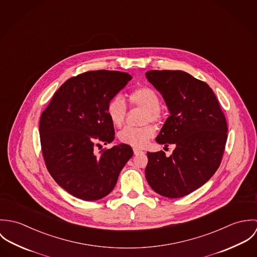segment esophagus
Returning a JSON list of instances; mask_svg holds the SVG:
<instances>
[{
    "label": "esophagus",
    "instance_id": "esophagus-1",
    "mask_svg": "<svg viewBox=\"0 0 257 257\" xmlns=\"http://www.w3.org/2000/svg\"><path fill=\"white\" fill-rule=\"evenodd\" d=\"M144 151L143 150H141L140 148H134V153L136 154V155H138V154H140V153H143Z\"/></svg>",
    "mask_w": 257,
    "mask_h": 257
}]
</instances>
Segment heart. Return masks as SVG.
<instances>
[{
	"label": "heart",
	"instance_id": "obj_1",
	"mask_svg": "<svg viewBox=\"0 0 257 257\" xmlns=\"http://www.w3.org/2000/svg\"><path fill=\"white\" fill-rule=\"evenodd\" d=\"M130 103L133 106H137L146 110L145 122H159L162 117L160 110V101L158 95L154 90L148 87H141L128 95ZM107 112L110 121L115 126H120L125 117L126 106L121 98L114 97L110 100L107 106ZM156 133L155 127L152 124H147L142 127H124L118 133V140L124 145L131 147H143L148 141L154 138Z\"/></svg>",
	"mask_w": 257,
	"mask_h": 257
}]
</instances>
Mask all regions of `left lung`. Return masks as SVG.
<instances>
[{"label": "left lung", "mask_w": 257, "mask_h": 257, "mask_svg": "<svg viewBox=\"0 0 257 257\" xmlns=\"http://www.w3.org/2000/svg\"><path fill=\"white\" fill-rule=\"evenodd\" d=\"M147 79L162 95L170 112L156 143L174 145L172 155L147 152V183L167 198H181L206 183L217 171L227 125L210 86L180 70H150Z\"/></svg>", "instance_id": "1"}]
</instances>
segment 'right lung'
Segmentation results:
<instances>
[{
	"label": "right lung",
	"instance_id": "add662e5",
	"mask_svg": "<svg viewBox=\"0 0 257 257\" xmlns=\"http://www.w3.org/2000/svg\"><path fill=\"white\" fill-rule=\"evenodd\" d=\"M130 80V74L119 71L77 75L61 85L41 113L39 135L46 168L78 199L96 201L110 194L134 154L124 144L95 153V147L114 139L107 106Z\"/></svg>",
	"mask_w": 257,
	"mask_h": 257
}]
</instances>
